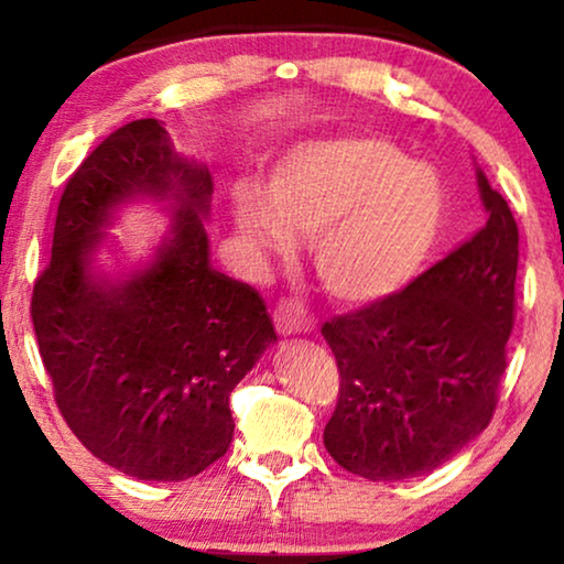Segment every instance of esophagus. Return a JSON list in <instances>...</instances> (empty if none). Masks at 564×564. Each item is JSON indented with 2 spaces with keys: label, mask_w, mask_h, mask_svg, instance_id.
Here are the masks:
<instances>
[{
  "label": "esophagus",
  "mask_w": 564,
  "mask_h": 564,
  "mask_svg": "<svg viewBox=\"0 0 564 564\" xmlns=\"http://www.w3.org/2000/svg\"><path fill=\"white\" fill-rule=\"evenodd\" d=\"M274 326L282 336H292V334H305V330H311L313 321L305 315L303 305L292 303V300L288 303V300H284V303L276 305L274 311Z\"/></svg>",
  "instance_id": "obj_1"
}]
</instances>
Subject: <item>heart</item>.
<instances>
[{
  "instance_id": "b5f03b06",
  "label": "heart",
  "mask_w": 564,
  "mask_h": 564,
  "mask_svg": "<svg viewBox=\"0 0 564 564\" xmlns=\"http://www.w3.org/2000/svg\"><path fill=\"white\" fill-rule=\"evenodd\" d=\"M442 220L438 174L375 135L300 145L272 169L264 192L234 195L238 241L257 264L288 257L292 236H311L315 276L349 305L403 290L434 249Z\"/></svg>"
}]
</instances>
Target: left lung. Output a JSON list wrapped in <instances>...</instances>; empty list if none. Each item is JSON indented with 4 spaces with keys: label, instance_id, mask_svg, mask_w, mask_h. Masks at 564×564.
I'll return each instance as SVG.
<instances>
[{
    "label": "left lung",
    "instance_id": "8db88e82",
    "mask_svg": "<svg viewBox=\"0 0 564 564\" xmlns=\"http://www.w3.org/2000/svg\"><path fill=\"white\" fill-rule=\"evenodd\" d=\"M485 226L405 290L336 315L321 334L341 388L330 457L372 482L426 475L488 429L513 328L519 226L477 169Z\"/></svg>",
    "mask_w": 564,
    "mask_h": 564
}]
</instances>
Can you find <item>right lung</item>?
Returning a JSON list of instances; mask_svg holds the SVG:
<instances>
[{
  "mask_svg": "<svg viewBox=\"0 0 564 564\" xmlns=\"http://www.w3.org/2000/svg\"><path fill=\"white\" fill-rule=\"evenodd\" d=\"M167 199L175 218L151 265L90 267L111 210ZM210 169L174 151L159 120L105 138L66 182L51 264L33 288V328L74 436L135 480L180 482L228 452L230 392L276 341L264 300L210 267Z\"/></svg>",
  "mask_w": 564,
  "mask_h": 564,
  "instance_id": "right-lung-1",
  "label": "right lung"
}]
</instances>
